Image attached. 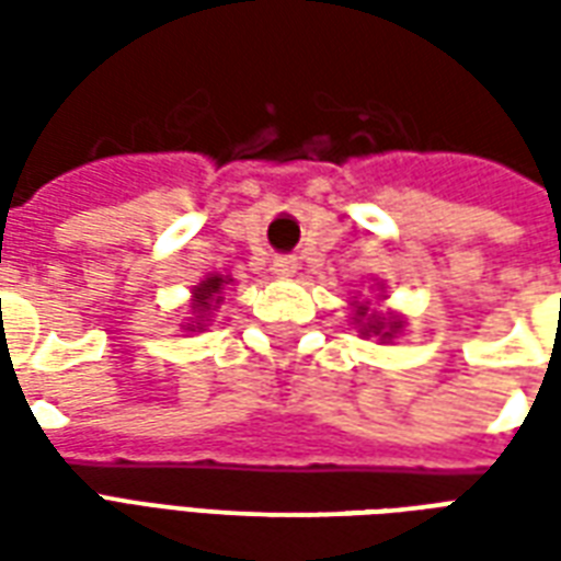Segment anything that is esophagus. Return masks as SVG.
<instances>
[{
  "mask_svg": "<svg viewBox=\"0 0 561 561\" xmlns=\"http://www.w3.org/2000/svg\"><path fill=\"white\" fill-rule=\"evenodd\" d=\"M270 270H273V276H276V279H291L294 273H297V261L288 255H279V257H273Z\"/></svg>",
  "mask_w": 561,
  "mask_h": 561,
  "instance_id": "34e87169",
  "label": "esophagus"
}]
</instances>
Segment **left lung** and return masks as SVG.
I'll return each mask as SVG.
<instances>
[{
    "label": "left lung",
    "instance_id": "1",
    "mask_svg": "<svg viewBox=\"0 0 561 561\" xmlns=\"http://www.w3.org/2000/svg\"><path fill=\"white\" fill-rule=\"evenodd\" d=\"M354 324L364 336H378V340H393L402 330V318L397 316H381V312H369V306L357 304L354 306Z\"/></svg>",
    "mask_w": 561,
    "mask_h": 561
}]
</instances>
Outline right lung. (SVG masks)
Segmentation results:
<instances>
[{
	"instance_id": "add662e5",
	"label": "right lung",
	"mask_w": 561,
	"mask_h": 561,
	"mask_svg": "<svg viewBox=\"0 0 561 561\" xmlns=\"http://www.w3.org/2000/svg\"><path fill=\"white\" fill-rule=\"evenodd\" d=\"M225 285H231L228 276H219V273H209L207 279L197 282L195 288H192V324H185V330H204L207 328L209 316L219 309V304L225 300L221 291H225Z\"/></svg>"
}]
</instances>
